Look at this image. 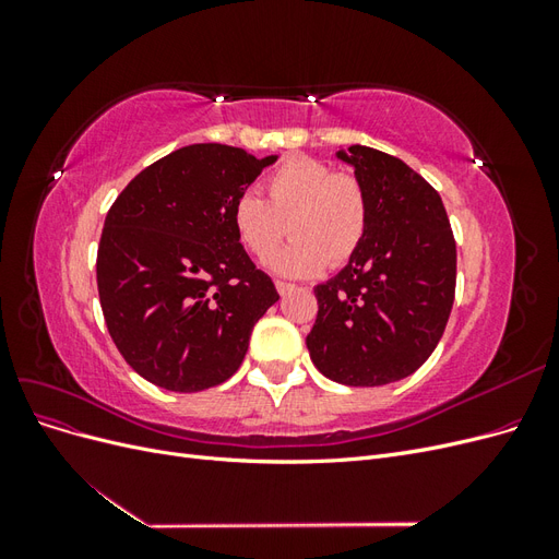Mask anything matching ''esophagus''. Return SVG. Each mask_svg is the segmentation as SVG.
Wrapping results in <instances>:
<instances>
[{"mask_svg":"<svg viewBox=\"0 0 559 559\" xmlns=\"http://www.w3.org/2000/svg\"><path fill=\"white\" fill-rule=\"evenodd\" d=\"M275 286H277V294H280V296H286L289 292H294V284H289V282H282V280H277V282H275Z\"/></svg>","mask_w":559,"mask_h":559,"instance_id":"esophagus-1","label":"esophagus"}]
</instances>
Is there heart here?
Here are the masks:
<instances>
[{
    "label": "heart",
    "instance_id": "1",
    "mask_svg": "<svg viewBox=\"0 0 559 559\" xmlns=\"http://www.w3.org/2000/svg\"><path fill=\"white\" fill-rule=\"evenodd\" d=\"M261 198L245 191L233 202L230 222L238 240L257 261L280 249L286 228L294 242L270 267L286 277L317 275L326 265L347 263L368 230V195L364 183L335 173L324 160L296 156L265 179Z\"/></svg>",
    "mask_w": 559,
    "mask_h": 559
}]
</instances>
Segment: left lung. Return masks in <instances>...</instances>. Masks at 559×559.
Returning a JSON list of instances; mask_svg holds the SVG:
<instances>
[{
    "label": "left lung",
    "instance_id": "left-lung-1",
    "mask_svg": "<svg viewBox=\"0 0 559 559\" xmlns=\"http://www.w3.org/2000/svg\"><path fill=\"white\" fill-rule=\"evenodd\" d=\"M368 195V230L349 263L314 286L306 343L329 380L380 386L408 378L445 331L456 245L443 200L403 160L354 144L335 154Z\"/></svg>",
    "mask_w": 559,
    "mask_h": 559
}]
</instances>
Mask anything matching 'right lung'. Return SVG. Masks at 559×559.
<instances>
[{"mask_svg":"<svg viewBox=\"0 0 559 559\" xmlns=\"http://www.w3.org/2000/svg\"><path fill=\"white\" fill-rule=\"evenodd\" d=\"M277 156L191 144L116 198L97 247L111 341L151 384L202 392L240 368L253 324L280 294L233 228V202Z\"/></svg>","mask_w":559,"mask_h":559,"instance_id":"obj_1","label":"right lung"}]
</instances>
